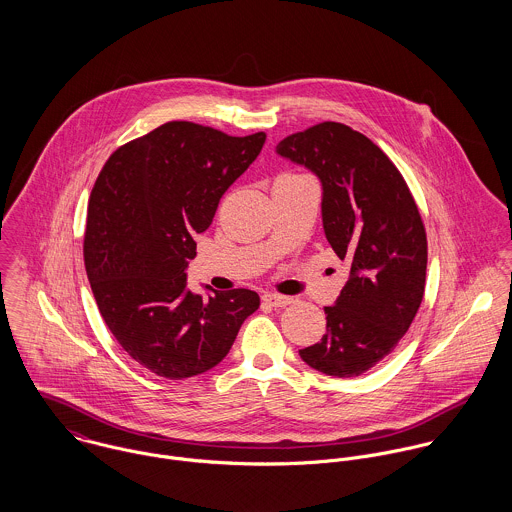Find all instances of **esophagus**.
Returning a JSON list of instances; mask_svg holds the SVG:
<instances>
[{"label": "esophagus", "instance_id": "34e87169", "mask_svg": "<svg viewBox=\"0 0 512 512\" xmlns=\"http://www.w3.org/2000/svg\"><path fill=\"white\" fill-rule=\"evenodd\" d=\"M264 303H268L270 307H286L290 305L293 299L290 295H278V293H264Z\"/></svg>", "mask_w": 512, "mask_h": 512}]
</instances>
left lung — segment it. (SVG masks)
I'll return each instance as SVG.
<instances>
[{
  "instance_id": "8db88e82",
  "label": "left lung",
  "mask_w": 512,
  "mask_h": 512,
  "mask_svg": "<svg viewBox=\"0 0 512 512\" xmlns=\"http://www.w3.org/2000/svg\"><path fill=\"white\" fill-rule=\"evenodd\" d=\"M276 153L321 181V219L349 264L327 333L299 351L305 365L351 378L382 361L408 331L426 288L428 240L396 165L366 136L337 122L292 134Z\"/></svg>"
}]
</instances>
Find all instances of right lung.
Here are the masks:
<instances>
[{
    "label": "right lung",
    "instance_id": "add662e5",
    "mask_svg": "<svg viewBox=\"0 0 512 512\" xmlns=\"http://www.w3.org/2000/svg\"><path fill=\"white\" fill-rule=\"evenodd\" d=\"M266 142L232 138L193 122H167L118 147L88 201L84 266L100 315L122 349L157 376L203 374L228 355L244 319L260 307L252 290L207 295L187 288L224 191Z\"/></svg>",
    "mask_w": 512,
    "mask_h": 512
}]
</instances>
